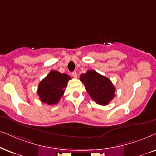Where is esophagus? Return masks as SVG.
I'll list each match as a JSON object with an SVG mask.
<instances>
[{
  "instance_id": "34e87169",
  "label": "esophagus",
  "mask_w": 156,
  "mask_h": 156,
  "mask_svg": "<svg viewBox=\"0 0 156 156\" xmlns=\"http://www.w3.org/2000/svg\"><path fill=\"white\" fill-rule=\"evenodd\" d=\"M72 76L73 77H74V78H77V73L76 71L72 72Z\"/></svg>"
}]
</instances>
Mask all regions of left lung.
Masks as SVG:
<instances>
[{"mask_svg": "<svg viewBox=\"0 0 156 156\" xmlns=\"http://www.w3.org/2000/svg\"><path fill=\"white\" fill-rule=\"evenodd\" d=\"M80 80L97 104L106 105L115 97V88L111 80L95 70H90L86 73H82Z\"/></svg>", "mask_w": 156, "mask_h": 156, "instance_id": "obj_1", "label": "left lung"}]
</instances>
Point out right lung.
<instances>
[{
	"instance_id": "right-lung-1",
	"label": "right lung",
	"mask_w": 156,
	"mask_h": 156,
	"mask_svg": "<svg viewBox=\"0 0 156 156\" xmlns=\"http://www.w3.org/2000/svg\"><path fill=\"white\" fill-rule=\"evenodd\" d=\"M71 78L66 73L51 70L38 85V93L41 102L48 105H55L63 95L64 89Z\"/></svg>"
}]
</instances>
